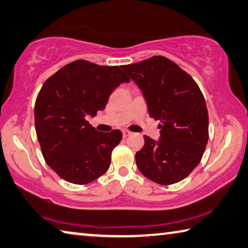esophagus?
<instances>
[{"label": "esophagus", "instance_id": "esophagus-1", "mask_svg": "<svg viewBox=\"0 0 248 248\" xmlns=\"http://www.w3.org/2000/svg\"><path fill=\"white\" fill-rule=\"evenodd\" d=\"M131 132H129V131H126V129H124V131H123V137L124 138H126V137H128L129 135H131Z\"/></svg>", "mask_w": 248, "mask_h": 248}]
</instances>
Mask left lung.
<instances>
[{"label":"left lung","mask_w":248,"mask_h":248,"mask_svg":"<svg viewBox=\"0 0 248 248\" xmlns=\"http://www.w3.org/2000/svg\"><path fill=\"white\" fill-rule=\"evenodd\" d=\"M122 68L136 82L148 104L149 115L160 121L158 141L144 136L136 153L142 175L160 185L184 180L198 166L209 138L205 97L193 77L164 56H153Z\"/></svg>","instance_id":"1"}]
</instances>
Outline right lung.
<instances>
[{
	"label": "right lung",
	"instance_id": "1",
	"mask_svg": "<svg viewBox=\"0 0 248 248\" xmlns=\"http://www.w3.org/2000/svg\"><path fill=\"white\" fill-rule=\"evenodd\" d=\"M131 79L119 66L85 60L65 65L47 78L34 104V125L46 162L69 183L84 185L111 163L122 133L98 132L86 120L103 110L113 90Z\"/></svg>",
	"mask_w": 248,
	"mask_h": 248
}]
</instances>
